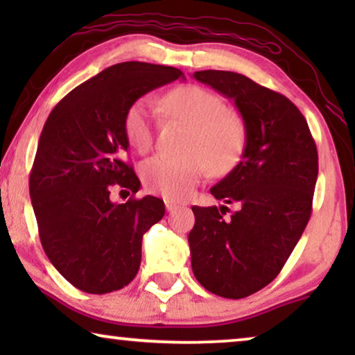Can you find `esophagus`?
<instances>
[{"instance_id":"34e87169","label":"esophagus","mask_w":355,"mask_h":355,"mask_svg":"<svg viewBox=\"0 0 355 355\" xmlns=\"http://www.w3.org/2000/svg\"><path fill=\"white\" fill-rule=\"evenodd\" d=\"M164 207H166L168 211H173V210H176V208H179V203L174 202V200H169V198H166V200H164Z\"/></svg>"}]
</instances>
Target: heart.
Segmentation results:
<instances>
[{"label": "heart", "mask_w": 355, "mask_h": 355, "mask_svg": "<svg viewBox=\"0 0 355 355\" xmlns=\"http://www.w3.org/2000/svg\"><path fill=\"white\" fill-rule=\"evenodd\" d=\"M168 113L192 125L184 145L187 155L174 157L158 153L142 164L144 184L150 191L169 198H184L205 174V164L213 173L232 168L245 142V125L239 114L227 108L226 100L200 85H182L164 96ZM157 105L144 96L130 105L124 116V134L137 152L150 150L155 140Z\"/></svg>", "instance_id": "heart-1"}]
</instances>
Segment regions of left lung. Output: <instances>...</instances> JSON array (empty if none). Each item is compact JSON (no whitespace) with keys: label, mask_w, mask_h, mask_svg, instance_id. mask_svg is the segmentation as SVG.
Masks as SVG:
<instances>
[{"label":"left lung","mask_w":355,"mask_h":355,"mask_svg":"<svg viewBox=\"0 0 355 355\" xmlns=\"http://www.w3.org/2000/svg\"><path fill=\"white\" fill-rule=\"evenodd\" d=\"M193 77L234 105L244 119L245 148L234 169L210 189L227 207H192V271L210 293L242 299L283 270L312 215L318 152L309 124L289 98L231 71Z\"/></svg>","instance_id":"obj_1"}]
</instances>
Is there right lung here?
<instances>
[{"mask_svg":"<svg viewBox=\"0 0 355 355\" xmlns=\"http://www.w3.org/2000/svg\"><path fill=\"white\" fill-rule=\"evenodd\" d=\"M182 77L171 66L128 61L69 92L48 116L28 179L42 247L77 289L106 294L137 275L142 237L164 215L157 197L135 198L140 181L128 159L124 116L140 96ZM114 183L125 204L109 200Z\"/></svg>","mask_w":355,"mask_h":355,"instance_id":"add662e5","label":"right lung"}]
</instances>
